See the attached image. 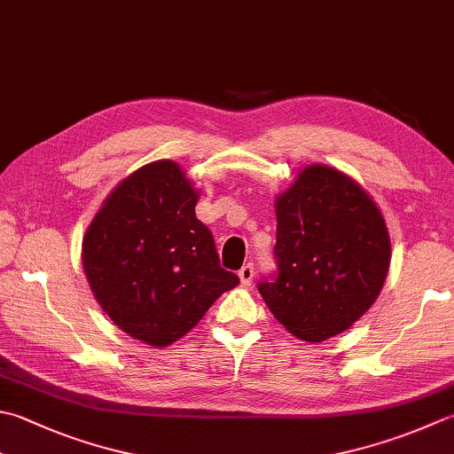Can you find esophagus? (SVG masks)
I'll return each instance as SVG.
<instances>
[{"mask_svg": "<svg viewBox=\"0 0 454 454\" xmlns=\"http://www.w3.org/2000/svg\"><path fill=\"white\" fill-rule=\"evenodd\" d=\"M254 275H255V271H254L252 263H246L244 268L238 271V278H239V281L244 283V286H250V283L254 281Z\"/></svg>", "mask_w": 454, "mask_h": 454, "instance_id": "obj_1", "label": "esophagus"}]
</instances>
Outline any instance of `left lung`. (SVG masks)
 Here are the masks:
<instances>
[{
	"mask_svg": "<svg viewBox=\"0 0 454 454\" xmlns=\"http://www.w3.org/2000/svg\"><path fill=\"white\" fill-rule=\"evenodd\" d=\"M278 278L265 305L305 342L340 334L368 313L387 278L392 244L370 194L339 168L307 165L275 199Z\"/></svg>",
	"mask_w": 454,
	"mask_h": 454,
	"instance_id": "8db88e82",
	"label": "left lung"
}]
</instances>
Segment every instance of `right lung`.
<instances>
[{
    "instance_id": "obj_1",
    "label": "right lung",
    "mask_w": 454,
    "mask_h": 454,
    "mask_svg": "<svg viewBox=\"0 0 454 454\" xmlns=\"http://www.w3.org/2000/svg\"><path fill=\"white\" fill-rule=\"evenodd\" d=\"M200 192L168 159L114 186L82 238V268L98 305L131 339L163 348L199 325L239 279L220 268Z\"/></svg>"
}]
</instances>
